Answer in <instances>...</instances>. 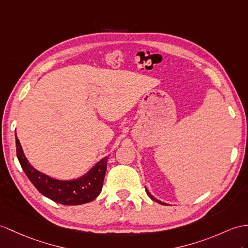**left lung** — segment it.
I'll use <instances>...</instances> for the list:
<instances>
[{"mask_svg":"<svg viewBox=\"0 0 248 248\" xmlns=\"http://www.w3.org/2000/svg\"><path fill=\"white\" fill-rule=\"evenodd\" d=\"M145 189H146V188H145ZM146 192H147V195L149 196V198L150 199H152V200H154V201H155V202H158L159 204H162V205H166V203H164V202H162V201H160V200H158V199H155L152 194H150V192L146 189Z\"/></svg>","mask_w":248,"mask_h":248,"instance_id":"1","label":"left lung"}]
</instances>
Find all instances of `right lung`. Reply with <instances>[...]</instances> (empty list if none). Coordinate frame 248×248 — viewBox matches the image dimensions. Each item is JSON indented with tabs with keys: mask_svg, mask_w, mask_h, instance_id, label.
Returning a JSON list of instances; mask_svg holds the SVG:
<instances>
[{
	"mask_svg": "<svg viewBox=\"0 0 248 248\" xmlns=\"http://www.w3.org/2000/svg\"><path fill=\"white\" fill-rule=\"evenodd\" d=\"M16 156L24 172L35 188L50 200L63 205H81L93 201L100 195L109 155L101 159L80 178L58 180L39 171L30 164L17 137H16Z\"/></svg>",
	"mask_w": 248,
	"mask_h": 248,
	"instance_id": "add662e5",
	"label": "right lung"
}]
</instances>
